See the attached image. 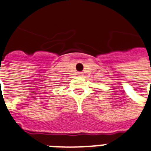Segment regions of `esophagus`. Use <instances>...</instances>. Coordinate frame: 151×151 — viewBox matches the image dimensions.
Listing matches in <instances>:
<instances>
[{
	"label": "esophagus",
	"instance_id": "34e87169",
	"mask_svg": "<svg viewBox=\"0 0 151 151\" xmlns=\"http://www.w3.org/2000/svg\"><path fill=\"white\" fill-rule=\"evenodd\" d=\"M78 75L80 76V77H82V75H83V73H82V72H80V73H78Z\"/></svg>",
	"mask_w": 151,
	"mask_h": 151
}]
</instances>
